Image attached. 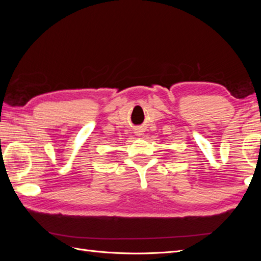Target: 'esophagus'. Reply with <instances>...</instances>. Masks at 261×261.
<instances>
[{"mask_svg": "<svg viewBox=\"0 0 261 261\" xmlns=\"http://www.w3.org/2000/svg\"><path fill=\"white\" fill-rule=\"evenodd\" d=\"M136 135H137V136H141L142 134H141L140 130H137V131H136Z\"/></svg>", "mask_w": 261, "mask_h": 261, "instance_id": "1", "label": "esophagus"}]
</instances>
